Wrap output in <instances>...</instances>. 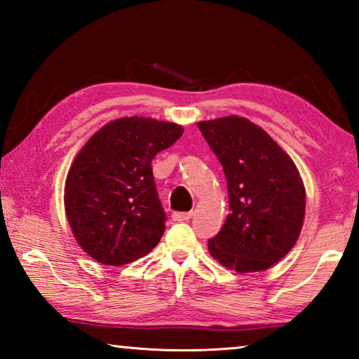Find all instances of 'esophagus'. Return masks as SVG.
<instances>
[{"mask_svg":"<svg viewBox=\"0 0 359 359\" xmlns=\"http://www.w3.org/2000/svg\"><path fill=\"white\" fill-rule=\"evenodd\" d=\"M191 212H174L172 214V220L174 222H187L191 218Z\"/></svg>","mask_w":359,"mask_h":359,"instance_id":"esophagus-1","label":"esophagus"}]
</instances>
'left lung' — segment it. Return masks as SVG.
<instances>
[{
	"mask_svg": "<svg viewBox=\"0 0 359 359\" xmlns=\"http://www.w3.org/2000/svg\"><path fill=\"white\" fill-rule=\"evenodd\" d=\"M198 128L222 163L229 196V215L209 239V252L229 269L264 271L299 238L306 190L297 168L263 128L244 117L199 121Z\"/></svg>",
	"mask_w": 359,
	"mask_h": 359,
	"instance_id": "8db88e82",
	"label": "left lung"
}]
</instances>
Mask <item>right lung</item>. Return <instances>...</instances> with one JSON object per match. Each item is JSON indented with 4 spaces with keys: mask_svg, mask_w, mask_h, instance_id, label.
<instances>
[{
    "mask_svg": "<svg viewBox=\"0 0 359 359\" xmlns=\"http://www.w3.org/2000/svg\"><path fill=\"white\" fill-rule=\"evenodd\" d=\"M182 133L168 121L117 118L79 151L66 177L65 209L77 244L98 263H133L160 242L166 212L151 160Z\"/></svg>",
    "mask_w": 359,
    "mask_h": 359,
    "instance_id": "1",
    "label": "right lung"
}]
</instances>
